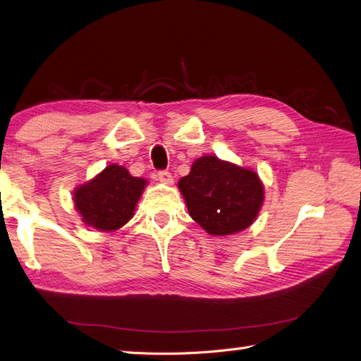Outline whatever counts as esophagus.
Wrapping results in <instances>:
<instances>
[{"instance_id": "1", "label": "esophagus", "mask_w": 361, "mask_h": 361, "mask_svg": "<svg viewBox=\"0 0 361 361\" xmlns=\"http://www.w3.org/2000/svg\"><path fill=\"white\" fill-rule=\"evenodd\" d=\"M158 180L161 183H165V185H173V182H174L171 173H169V171H159L158 173Z\"/></svg>"}]
</instances>
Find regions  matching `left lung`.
Segmentation results:
<instances>
[{
    "label": "left lung",
    "mask_w": 361,
    "mask_h": 361,
    "mask_svg": "<svg viewBox=\"0 0 361 361\" xmlns=\"http://www.w3.org/2000/svg\"><path fill=\"white\" fill-rule=\"evenodd\" d=\"M178 188L191 219L214 237L247 229L264 202V185L255 170L211 154L192 162Z\"/></svg>",
    "instance_id": "left-lung-1"
}]
</instances>
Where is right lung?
<instances>
[{
    "label": "right lung",
    "instance_id": "add662e5",
    "mask_svg": "<svg viewBox=\"0 0 361 361\" xmlns=\"http://www.w3.org/2000/svg\"><path fill=\"white\" fill-rule=\"evenodd\" d=\"M147 183L142 178L132 176L123 165L109 164L74 190V207L86 226L112 232L133 217L136 203Z\"/></svg>",
    "mask_w": 361,
    "mask_h": 361
}]
</instances>
